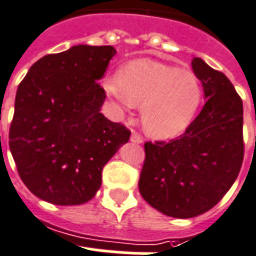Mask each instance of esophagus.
Listing matches in <instances>:
<instances>
[{"mask_svg":"<svg viewBox=\"0 0 256 256\" xmlns=\"http://www.w3.org/2000/svg\"><path fill=\"white\" fill-rule=\"evenodd\" d=\"M130 140H132V143H135V144H140V143L143 142L142 136H140V135H139V134H136V132H132V136H130Z\"/></svg>","mask_w":256,"mask_h":256,"instance_id":"obj_1","label":"esophagus"}]
</instances>
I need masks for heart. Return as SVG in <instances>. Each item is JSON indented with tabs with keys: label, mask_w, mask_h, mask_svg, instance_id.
Wrapping results in <instances>:
<instances>
[{
	"label": "heart",
	"mask_w": 256,
	"mask_h": 256,
	"mask_svg": "<svg viewBox=\"0 0 256 256\" xmlns=\"http://www.w3.org/2000/svg\"><path fill=\"white\" fill-rule=\"evenodd\" d=\"M108 96L126 112L140 105L143 128L155 138H172L188 128L202 98L201 82L192 70L139 60L120 76L104 81Z\"/></svg>",
	"instance_id": "heart-1"
}]
</instances>
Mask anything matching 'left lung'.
Returning a JSON list of instances; mask_svg holds the SVG:
<instances>
[{"label":"left lung","mask_w":256,"mask_h":256,"mask_svg":"<svg viewBox=\"0 0 256 256\" xmlns=\"http://www.w3.org/2000/svg\"><path fill=\"white\" fill-rule=\"evenodd\" d=\"M192 70L206 102L178 138L147 142L139 192L152 208L174 218L210 210L232 188L243 160V105L222 72L200 58Z\"/></svg>","instance_id":"8db88e82"}]
</instances>
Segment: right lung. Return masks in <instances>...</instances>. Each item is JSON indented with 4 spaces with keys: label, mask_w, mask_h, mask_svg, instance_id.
<instances>
[{
    "label": "right lung",
    "mask_w": 256,
    "mask_h": 256,
    "mask_svg": "<svg viewBox=\"0 0 256 256\" xmlns=\"http://www.w3.org/2000/svg\"><path fill=\"white\" fill-rule=\"evenodd\" d=\"M117 54L112 46L78 44L46 55L16 89L9 146L24 186L55 205H81L96 196L102 168L128 142L124 124L100 110L98 80Z\"/></svg>",
    "instance_id": "right-lung-1"
}]
</instances>
